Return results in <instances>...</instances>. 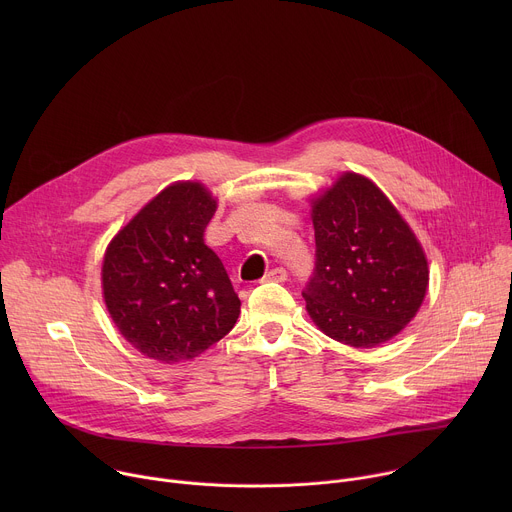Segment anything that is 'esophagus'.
Masks as SVG:
<instances>
[{"instance_id":"34e87169","label":"esophagus","mask_w":512,"mask_h":512,"mask_svg":"<svg viewBox=\"0 0 512 512\" xmlns=\"http://www.w3.org/2000/svg\"><path fill=\"white\" fill-rule=\"evenodd\" d=\"M263 279H265V281H285V279H287V271H285L283 267H275V269L267 271Z\"/></svg>"}]
</instances>
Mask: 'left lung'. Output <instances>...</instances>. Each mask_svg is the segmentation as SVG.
<instances>
[{
    "mask_svg": "<svg viewBox=\"0 0 512 512\" xmlns=\"http://www.w3.org/2000/svg\"><path fill=\"white\" fill-rule=\"evenodd\" d=\"M316 263L302 296L330 338L371 348L417 314L429 281L421 245L389 198L364 176L344 174L314 200Z\"/></svg>",
    "mask_w": 512,
    "mask_h": 512,
    "instance_id": "obj_1",
    "label": "left lung"
}]
</instances>
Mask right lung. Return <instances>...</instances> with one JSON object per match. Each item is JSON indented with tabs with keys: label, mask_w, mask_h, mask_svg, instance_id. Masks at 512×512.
<instances>
[{
	"label": "right lung",
	"mask_w": 512,
	"mask_h": 512,
	"mask_svg": "<svg viewBox=\"0 0 512 512\" xmlns=\"http://www.w3.org/2000/svg\"><path fill=\"white\" fill-rule=\"evenodd\" d=\"M216 202L198 182H178L145 204L111 241L103 261L107 310L139 352L190 360L227 336L241 300L204 243Z\"/></svg>",
	"instance_id": "1"
}]
</instances>
